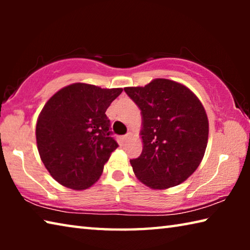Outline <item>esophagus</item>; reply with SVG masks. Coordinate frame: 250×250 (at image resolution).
<instances>
[{
  "instance_id": "esophagus-1",
  "label": "esophagus",
  "mask_w": 250,
  "mask_h": 250,
  "mask_svg": "<svg viewBox=\"0 0 250 250\" xmlns=\"http://www.w3.org/2000/svg\"><path fill=\"white\" fill-rule=\"evenodd\" d=\"M131 137H132V133H131V132H128V133H126L125 135H124V137H122V140H124V142H126V141L129 140V139H130Z\"/></svg>"
}]
</instances>
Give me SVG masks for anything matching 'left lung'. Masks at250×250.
I'll return each instance as SVG.
<instances>
[{
  "label": "left lung",
  "mask_w": 250,
  "mask_h": 250,
  "mask_svg": "<svg viewBox=\"0 0 250 250\" xmlns=\"http://www.w3.org/2000/svg\"><path fill=\"white\" fill-rule=\"evenodd\" d=\"M125 91L142 115L143 150L130 160L135 176L153 189L188 180L200 166L208 140V119L200 99L184 84L163 78Z\"/></svg>",
  "instance_id": "left-lung-1"
}]
</instances>
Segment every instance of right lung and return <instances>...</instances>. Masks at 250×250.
I'll return each mask as SVG.
<instances>
[{"mask_svg":"<svg viewBox=\"0 0 250 250\" xmlns=\"http://www.w3.org/2000/svg\"><path fill=\"white\" fill-rule=\"evenodd\" d=\"M121 92L122 88L76 83L45 104L36 124L37 149L59 184L80 191L99 180L118 147L105 110Z\"/></svg>","mask_w":250,"mask_h":250,"instance_id":"obj_1","label":"right lung"}]
</instances>
